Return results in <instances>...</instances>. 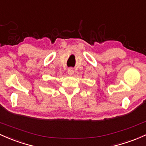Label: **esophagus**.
<instances>
[{"mask_svg": "<svg viewBox=\"0 0 146 146\" xmlns=\"http://www.w3.org/2000/svg\"><path fill=\"white\" fill-rule=\"evenodd\" d=\"M67 72H68L69 75H70V76H72L74 72V70L72 68H69L68 70H67Z\"/></svg>", "mask_w": 146, "mask_h": 146, "instance_id": "34e87169", "label": "esophagus"}]
</instances>
